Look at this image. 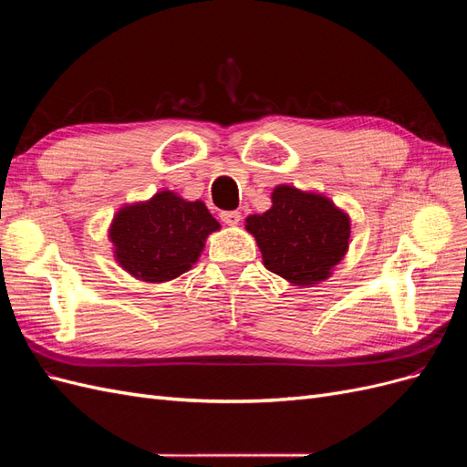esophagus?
<instances>
[{
    "instance_id": "1",
    "label": "esophagus",
    "mask_w": 467,
    "mask_h": 467,
    "mask_svg": "<svg viewBox=\"0 0 467 467\" xmlns=\"http://www.w3.org/2000/svg\"><path fill=\"white\" fill-rule=\"evenodd\" d=\"M220 218H222V222L225 223V225H237L239 222H242V214H239L237 210H230V212H222L220 214Z\"/></svg>"
}]
</instances>
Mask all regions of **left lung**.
Wrapping results in <instances>:
<instances>
[{"label":"left lung","mask_w":467,"mask_h":467,"mask_svg":"<svg viewBox=\"0 0 467 467\" xmlns=\"http://www.w3.org/2000/svg\"><path fill=\"white\" fill-rule=\"evenodd\" d=\"M273 206L251 214L245 230L257 239L268 271L294 286L327 280L343 261L350 242V218L327 196L278 185Z\"/></svg>","instance_id":"left-lung-1"}]
</instances>
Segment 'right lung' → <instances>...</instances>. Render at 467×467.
<instances>
[{"instance_id": "obj_1", "label": "right lung", "mask_w": 467, "mask_h": 467, "mask_svg": "<svg viewBox=\"0 0 467 467\" xmlns=\"http://www.w3.org/2000/svg\"><path fill=\"white\" fill-rule=\"evenodd\" d=\"M218 230V220L202 201L160 191L146 202L122 206L112 218L109 239L126 273L144 282H167L199 261L206 237Z\"/></svg>"}]
</instances>
